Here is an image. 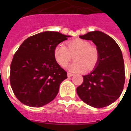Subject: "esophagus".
Instances as JSON below:
<instances>
[{
    "label": "esophagus",
    "instance_id": "obj_1",
    "mask_svg": "<svg viewBox=\"0 0 131 131\" xmlns=\"http://www.w3.org/2000/svg\"><path fill=\"white\" fill-rule=\"evenodd\" d=\"M67 76L68 77H72V76H73V74L71 73H67Z\"/></svg>",
    "mask_w": 131,
    "mask_h": 131
}]
</instances>
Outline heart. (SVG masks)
<instances>
[{
  "instance_id": "1",
  "label": "heart",
  "mask_w": 131,
  "mask_h": 131,
  "mask_svg": "<svg viewBox=\"0 0 131 131\" xmlns=\"http://www.w3.org/2000/svg\"><path fill=\"white\" fill-rule=\"evenodd\" d=\"M53 56L58 64L65 67L73 56L75 61L68 66L69 71L82 72L92 70L99 59V52L95 46L90 45L88 41L82 39H75L67 43V47L58 45L53 50Z\"/></svg>"
}]
</instances>
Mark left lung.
<instances>
[{
    "mask_svg": "<svg viewBox=\"0 0 131 131\" xmlns=\"http://www.w3.org/2000/svg\"><path fill=\"white\" fill-rule=\"evenodd\" d=\"M80 37L95 44L99 59L95 69L83 76L84 82L77 88V93L88 105L105 107L116 101L124 88L125 72L122 51L117 43L103 32H90Z\"/></svg>",
    "mask_w": 131,
    "mask_h": 131,
    "instance_id": "1",
    "label": "left lung"
}]
</instances>
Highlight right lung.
I'll return each instance as SVG.
<instances>
[{"mask_svg": "<svg viewBox=\"0 0 131 131\" xmlns=\"http://www.w3.org/2000/svg\"><path fill=\"white\" fill-rule=\"evenodd\" d=\"M69 37L45 31L30 37L19 46L11 62L9 78L21 103L40 107L55 99L67 73L55 60L53 50Z\"/></svg>", "mask_w": 131, "mask_h": 131, "instance_id": "1", "label": "right lung"}]
</instances>
